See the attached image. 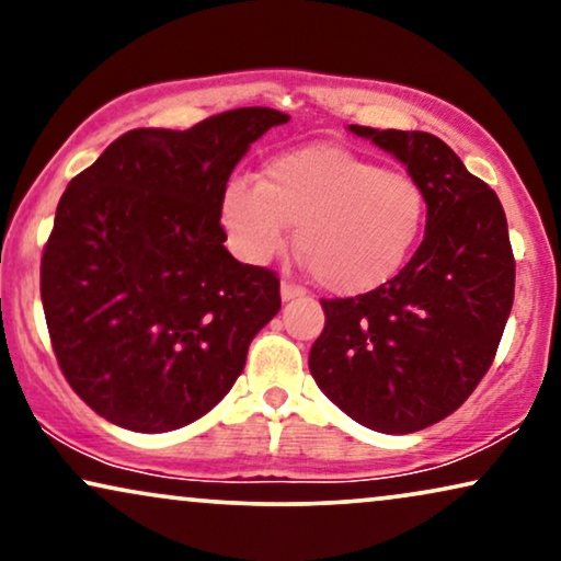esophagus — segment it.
Here are the masks:
<instances>
[{
    "instance_id": "obj_1",
    "label": "esophagus",
    "mask_w": 561,
    "mask_h": 561,
    "mask_svg": "<svg viewBox=\"0 0 561 561\" xmlns=\"http://www.w3.org/2000/svg\"><path fill=\"white\" fill-rule=\"evenodd\" d=\"M301 296H306V290L301 286H296V283H290V280L280 283V298H283V301H294V298H301Z\"/></svg>"
}]
</instances>
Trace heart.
I'll list each match as a JSON object with an SVG mask.
<instances>
[{"mask_svg": "<svg viewBox=\"0 0 561 561\" xmlns=\"http://www.w3.org/2000/svg\"><path fill=\"white\" fill-rule=\"evenodd\" d=\"M219 221L250 265L278 255L296 225V248L319 286L359 296L405 265L424 232L426 191L416 175L342 145H306L267 160L257 181L229 179Z\"/></svg>", "mask_w": 561, "mask_h": 561, "instance_id": "b5f03b06", "label": "heart"}]
</instances>
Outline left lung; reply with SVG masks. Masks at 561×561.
<instances>
[{
  "mask_svg": "<svg viewBox=\"0 0 561 561\" xmlns=\"http://www.w3.org/2000/svg\"><path fill=\"white\" fill-rule=\"evenodd\" d=\"M350 129L401 160L426 191L424 242L403 271L355 298L321 301L309 367L329 401L380 434L447 419L493 365L516 260L495 191L428 133Z\"/></svg>",
  "mask_w": 561,
  "mask_h": 561,
  "instance_id": "left-lung-1",
  "label": "left lung"
}]
</instances>
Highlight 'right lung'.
Segmentation results:
<instances>
[{
	"label": "right lung",
	"mask_w": 561,
	"mask_h": 561,
	"mask_svg": "<svg viewBox=\"0 0 561 561\" xmlns=\"http://www.w3.org/2000/svg\"><path fill=\"white\" fill-rule=\"evenodd\" d=\"M290 117L242 106L191 129H129L60 196L41 296L83 403L142 434L202 419L280 309V280L225 248L219 196L250 145Z\"/></svg>",
	"instance_id": "obj_1"
}]
</instances>
